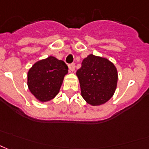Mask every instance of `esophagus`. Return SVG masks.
I'll return each instance as SVG.
<instances>
[{
    "instance_id": "esophagus-1",
    "label": "esophagus",
    "mask_w": 149,
    "mask_h": 149,
    "mask_svg": "<svg viewBox=\"0 0 149 149\" xmlns=\"http://www.w3.org/2000/svg\"><path fill=\"white\" fill-rule=\"evenodd\" d=\"M69 69L71 72H74V69H75V65L74 64H70L69 65Z\"/></svg>"
}]
</instances>
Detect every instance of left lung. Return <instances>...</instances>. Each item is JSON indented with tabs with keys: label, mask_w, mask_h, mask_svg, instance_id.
Masks as SVG:
<instances>
[{
	"label": "left lung",
	"mask_w": 149,
	"mask_h": 149,
	"mask_svg": "<svg viewBox=\"0 0 149 149\" xmlns=\"http://www.w3.org/2000/svg\"><path fill=\"white\" fill-rule=\"evenodd\" d=\"M76 75L81 96L88 104L101 106L112 97L118 81L116 67L108 59L88 55L83 60Z\"/></svg>",
	"instance_id": "8db88e82"
}]
</instances>
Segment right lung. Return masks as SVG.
Segmentation results:
<instances>
[{"label":"right lung","instance_id":"1","mask_svg":"<svg viewBox=\"0 0 149 149\" xmlns=\"http://www.w3.org/2000/svg\"><path fill=\"white\" fill-rule=\"evenodd\" d=\"M68 66L61 60L52 56L40 60L28 71V88L41 102L53 99L60 92Z\"/></svg>","mask_w":149,"mask_h":149}]
</instances>
